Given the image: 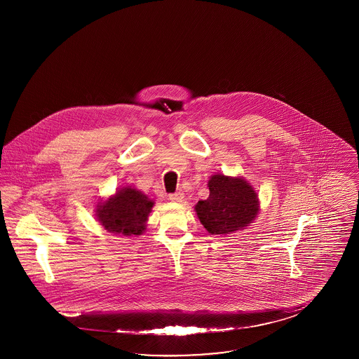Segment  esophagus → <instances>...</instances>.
<instances>
[{
	"instance_id": "obj_1",
	"label": "esophagus",
	"mask_w": 359,
	"mask_h": 359,
	"mask_svg": "<svg viewBox=\"0 0 359 359\" xmlns=\"http://www.w3.org/2000/svg\"><path fill=\"white\" fill-rule=\"evenodd\" d=\"M183 199H184V194L182 191H177V192L170 195V201H172V202L180 203V202H183Z\"/></svg>"
}]
</instances>
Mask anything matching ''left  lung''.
<instances>
[{
  "label": "left lung",
  "instance_id": "obj_1",
  "mask_svg": "<svg viewBox=\"0 0 359 359\" xmlns=\"http://www.w3.org/2000/svg\"><path fill=\"white\" fill-rule=\"evenodd\" d=\"M208 189V198L199 201L195 211L210 234H231L255 221L258 195L245 179L217 173L210 177Z\"/></svg>",
  "mask_w": 359,
  "mask_h": 359
}]
</instances>
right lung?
<instances>
[{
  "label": "right lung",
  "mask_w": 359,
  "mask_h": 359,
  "mask_svg": "<svg viewBox=\"0 0 359 359\" xmlns=\"http://www.w3.org/2000/svg\"><path fill=\"white\" fill-rule=\"evenodd\" d=\"M154 202L136 188H121L97 205L95 215L103 227L114 234L141 236L152 211Z\"/></svg>",
  "instance_id": "right-lung-1"
}]
</instances>
